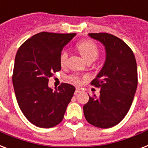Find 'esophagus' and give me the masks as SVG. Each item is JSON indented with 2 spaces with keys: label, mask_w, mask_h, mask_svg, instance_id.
Masks as SVG:
<instances>
[{
  "label": "esophagus",
  "mask_w": 148,
  "mask_h": 148,
  "mask_svg": "<svg viewBox=\"0 0 148 148\" xmlns=\"http://www.w3.org/2000/svg\"><path fill=\"white\" fill-rule=\"evenodd\" d=\"M80 92H82V89L81 88H76V90H75V95H77Z\"/></svg>",
  "instance_id": "34e87169"
}]
</instances>
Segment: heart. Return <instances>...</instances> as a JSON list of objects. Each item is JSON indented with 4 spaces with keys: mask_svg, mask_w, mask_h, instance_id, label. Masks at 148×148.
Returning <instances> with one entry per match:
<instances>
[{
    "mask_svg": "<svg viewBox=\"0 0 148 148\" xmlns=\"http://www.w3.org/2000/svg\"><path fill=\"white\" fill-rule=\"evenodd\" d=\"M77 49L86 62H88L89 60L94 61L99 56L98 47L96 46V44L91 40H84V41L80 42L77 45ZM67 57H68V53L66 52L65 50H63V52H61L60 56L61 65H65L66 62L67 60ZM70 79L71 82H73L75 84H79L81 82L80 77L77 75H71L70 76Z\"/></svg>",
    "mask_w": 148,
    "mask_h": 148,
    "instance_id": "1",
    "label": "heart"
}]
</instances>
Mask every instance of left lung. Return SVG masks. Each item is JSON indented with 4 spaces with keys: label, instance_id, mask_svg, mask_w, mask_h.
Instances as JSON below:
<instances>
[{
    "label": "left lung",
    "instance_id": "8db88e82",
    "mask_svg": "<svg viewBox=\"0 0 148 148\" xmlns=\"http://www.w3.org/2000/svg\"><path fill=\"white\" fill-rule=\"evenodd\" d=\"M88 36L104 46L106 59L92 81V85L101 88L99 96H89L83 110L88 123L107 129L119 124L132 105L137 88L136 61L131 49L120 38L107 33Z\"/></svg>",
    "mask_w": 148,
    "mask_h": 148
}]
</instances>
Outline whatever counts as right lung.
Masks as SVG:
<instances>
[{
  "label": "right lung",
  "instance_id": "1",
  "mask_svg": "<svg viewBox=\"0 0 148 148\" xmlns=\"http://www.w3.org/2000/svg\"><path fill=\"white\" fill-rule=\"evenodd\" d=\"M76 34L41 32L24 42L16 53L12 83L18 107L32 124L52 128L60 123L75 87L63 83L49 87V78L61 70L63 47Z\"/></svg>",
  "mask_w": 148,
  "mask_h": 148
}]
</instances>
